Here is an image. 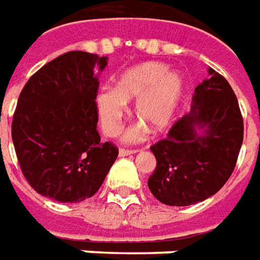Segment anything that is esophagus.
<instances>
[{
    "instance_id": "obj_1",
    "label": "esophagus",
    "mask_w": 260,
    "mask_h": 260,
    "mask_svg": "<svg viewBox=\"0 0 260 260\" xmlns=\"http://www.w3.org/2000/svg\"><path fill=\"white\" fill-rule=\"evenodd\" d=\"M136 153V150H126V148H120L119 150V157H127V155H132Z\"/></svg>"
}]
</instances>
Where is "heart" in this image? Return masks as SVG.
I'll return each instance as SVG.
<instances>
[{
	"label": "heart",
	"instance_id": "obj_1",
	"mask_svg": "<svg viewBox=\"0 0 260 260\" xmlns=\"http://www.w3.org/2000/svg\"><path fill=\"white\" fill-rule=\"evenodd\" d=\"M187 90V79L180 71L168 69L161 62H143L126 69L116 80L113 90L98 94V113L107 136L119 133L126 105L134 103V113L154 132L166 130L174 119ZM146 136L143 124L130 127L123 140L139 143Z\"/></svg>",
	"mask_w": 260,
	"mask_h": 260
}]
</instances>
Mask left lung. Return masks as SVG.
Segmentation results:
<instances>
[{"instance_id": "obj_1", "label": "left lung", "mask_w": 260, "mask_h": 260, "mask_svg": "<svg viewBox=\"0 0 260 260\" xmlns=\"http://www.w3.org/2000/svg\"><path fill=\"white\" fill-rule=\"evenodd\" d=\"M208 75L195 87L189 113L171 127L166 140L151 146L157 166L148 188L166 205L207 200L235 168L243 141L242 114L226 79L212 68Z\"/></svg>"}]
</instances>
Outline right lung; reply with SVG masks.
Instances as JSON below:
<instances>
[{
	"label": "right lung",
	"mask_w": 260,
	"mask_h": 260,
	"mask_svg": "<svg viewBox=\"0 0 260 260\" xmlns=\"http://www.w3.org/2000/svg\"><path fill=\"white\" fill-rule=\"evenodd\" d=\"M107 56L72 51L26 82L12 119L19 166L38 194L82 202L98 192L119 150L102 143L96 96Z\"/></svg>",
	"instance_id": "right-lung-1"
}]
</instances>
